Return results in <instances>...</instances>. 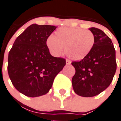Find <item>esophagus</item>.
Returning <instances> with one entry per match:
<instances>
[{
    "mask_svg": "<svg viewBox=\"0 0 121 121\" xmlns=\"http://www.w3.org/2000/svg\"><path fill=\"white\" fill-rule=\"evenodd\" d=\"M71 64V62H70V60H66V65H70Z\"/></svg>",
    "mask_w": 121,
    "mask_h": 121,
    "instance_id": "obj_1",
    "label": "esophagus"
}]
</instances>
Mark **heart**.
I'll return each instance as SVG.
<instances>
[{"instance_id": "obj_1", "label": "heart", "mask_w": 121, "mask_h": 121, "mask_svg": "<svg viewBox=\"0 0 121 121\" xmlns=\"http://www.w3.org/2000/svg\"><path fill=\"white\" fill-rule=\"evenodd\" d=\"M95 44L94 34L81 28L63 27L49 36L46 42L49 51L58 56L64 51L69 58L75 61L82 60L89 55Z\"/></svg>"}]
</instances>
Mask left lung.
Here are the masks:
<instances>
[{
	"instance_id": "obj_1",
	"label": "left lung",
	"mask_w": 121,
	"mask_h": 121,
	"mask_svg": "<svg viewBox=\"0 0 121 121\" xmlns=\"http://www.w3.org/2000/svg\"><path fill=\"white\" fill-rule=\"evenodd\" d=\"M95 36L92 51L80 61H73L75 74L72 80L76 94L84 97L97 95L112 81L116 71V50L111 38L100 29L89 28Z\"/></svg>"
}]
</instances>
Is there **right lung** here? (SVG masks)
I'll return each instance as SVG.
<instances>
[{
  "mask_svg": "<svg viewBox=\"0 0 121 121\" xmlns=\"http://www.w3.org/2000/svg\"><path fill=\"white\" fill-rule=\"evenodd\" d=\"M56 26L33 24L20 35L9 53L7 70L14 87L21 94L36 97L47 94L55 77L66 65L53 56L46 47Z\"/></svg>",
  "mask_w": 121,
  "mask_h": 121,
  "instance_id": "right-lung-1",
  "label": "right lung"
}]
</instances>
